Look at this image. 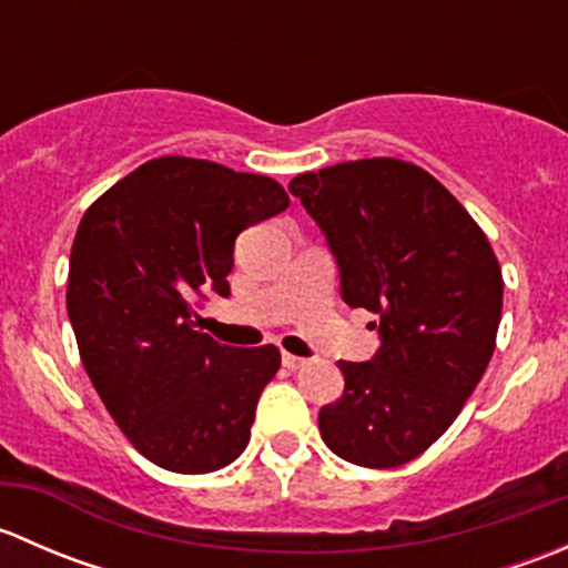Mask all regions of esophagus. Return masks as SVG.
<instances>
[{
	"label": "esophagus",
	"mask_w": 568,
	"mask_h": 568,
	"mask_svg": "<svg viewBox=\"0 0 568 568\" xmlns=\"http://www.w3.org/2000/svg\"><path fill=\"white\" fill-rule=\"evenodd\" d=\"M283 365H285V368H291V371H300V368H305V365H307V359L296 357V354H288V352H283Z\"/></svg>",
	"instance_id": "1"
}]
</instances>
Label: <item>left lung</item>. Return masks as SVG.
Here are the masks:
<instances>
[{
  "label": "left lung",
  "mask_w": 568,
  "mask_h": 568,
  "mask_svg": "<svg viewBox=\"0 0 568 568\" xmlns=\"http://www.w3.org/2000/svg\"><path fill=\"white\" fill-rule=\"evenodd\" d=\"M288 189L326 236L343 302L379 316L374 357L337 363L346 387L321 406V437L359 467H400L448 432L489 365L500 263L459 200L400 159L343 162Z\"/></svg>",
  "instance_id": "8db88e82"
}]
</instances>
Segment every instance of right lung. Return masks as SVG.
<instances>
[{
  "instance_id": "add662e5",
  "label": "right lung",
  "mask_w": 568,
  "mask_h": 568,
  "mask_svg": "<svg viewBox=\"0 0 568 568\" xmlns=\"http://www.w3.org/2000/svg\"><path fill=\"white\" fill-rule=\"evenodd\" d=\"M288 203L266 175L162 156L79 222L65 305L82 365L120 432L170 473H214L247 448L280 352L194 329V300L231 294L236 236Z\"/></svg>"
}]
</instances>
